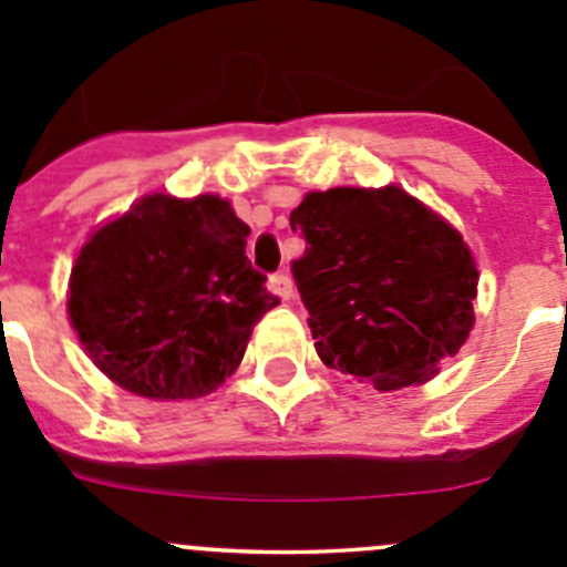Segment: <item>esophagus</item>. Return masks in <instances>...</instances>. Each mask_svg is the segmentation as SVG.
<instances>
[{"label":"esophagus","mask_w":567,"mask_h":567,"mask_svg":"<svg viewBox=\"0 0 567 567\" xmlns=\"http://www.w3.org/2000/svg\"><path fill=\"white\" fill-rule=\"evenodd\" d=\"M269 289H272V292L278 295V298L289 300V298H292V292H295L292 278H289L287 272H275V275H269Z\"/></svg>","instance_id":"1"}]
</instances>
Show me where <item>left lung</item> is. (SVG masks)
<instances>
[{"instance_id": "left-lung-1", "label": "left lung", "mask_w": 567, "mask_h": 567, "mask_svg": "<svg viewBox=\"0 0 567 567\" xmlns=\"http://www.w3.org/2000/svg\"><path fill=\"white\" fill-rule=\"evenodd\" d=\"M292 278L329 369L394 392L437 374L474 323L477 267L457 229L400 187L309 193L289 215Z\"/></svg>"}]
</instances>
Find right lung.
I'll use <instances>...</instances> for the list:
<instances>
[{"label":"right lung","instance_id":"right-lung-1","mask_svg":"<svg viewBox=\"0 0 567 567\" xmlns=\"http://www.w3.org/2000/svg\"><path fill=\"white\" fill-rule=\"evenodd\" d=\"M249 227L215 195H150L82 247L68 312L93 363L133 394L202 398L244 358L272 307Z\"/></svg>","mask_w":567,"mask_h":567}]
</instances>
